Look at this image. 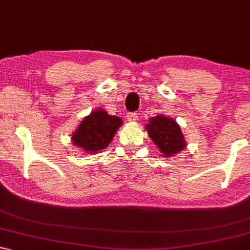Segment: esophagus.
<instances>
[{"label": "esophagus", "mask_w": 250, "mask_h": 250, "mask_svg": "<svg viewBox=\"0 0 250 250\" xmlns=\"http://www.w3.org/2000/svg\"><path fill=\"white\" fill-rule=\"evenodd\" d=\"M127 120H130V122H137V120H138V113L130 112L127 115Z\"/></svg>", "instance_id": "esophagus-1"}]
</instances>
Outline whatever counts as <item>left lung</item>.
Listing matches in <instances>:
<instances>
[{
	"mask_svg": "<svg viewBox=\"0 0 250 250\" xmlns=\"http://www.w3.org/2000/svg\"><path fill=\"white\" fill-rule=\"evenodd\" d=\"M146 130L165 158L181 152L186 147L180 126L174 119L166 116L153 117L146 125Z\"/></svg>",
	"mask_w": 250,
	"mask_h": 250,
	"instance_id": "obj_1",
	"label": "left lung"
}]
</instances>
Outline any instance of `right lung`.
I'll return each mask as SVG.
<instances>
[{
	"mask_svg": "<svg viewBox=\"0 0 250 250\" xmlns=\"http://www.w3.org/2000/svg\"><path fill=\"white\" fill-rule=\"evenodd\" d=\"M122 119L98 109L85 117L72 135L73 144L87 153H96L111 143Z\"/></svg>",
	"mask_w": 250,
	"mask_h": 250,
	"instance_id": "right-lung-1",
	"label": "right lung"
}]
</instances>
